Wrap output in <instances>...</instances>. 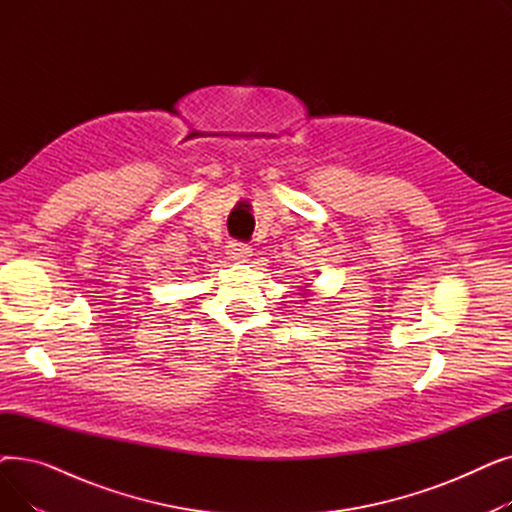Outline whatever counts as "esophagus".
<instances>
[{
	"label": "esophagus",
	"instance_id": "1",
	"mask_svg": "<svg viewBox=\"0 0 512 512\" xmlns=\"http://www.w3.org/2000/svg\"><path fill=\"white\" fill-rule=\"evenodd\" d=\"M226 253H228V257H230L232 261H238V263H245V261H249V257H251V253H253V249H251L249 245H245V242H238V240H232V242H228V247H226Z\"/></svg>",
	"mask_w": 512,
	"mask_h": 512
}]
</instances>
